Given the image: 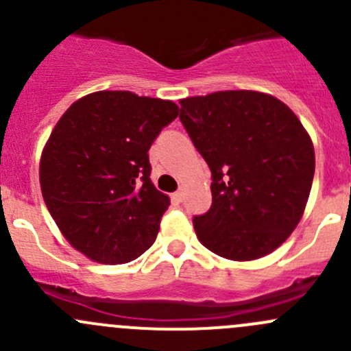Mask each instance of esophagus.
Wrapping results in <instances>:
<instances>
[{"instance_id":"esophagus-1","label":"esophagus","mask_w":351,"mask_h":351,"mask_svg":"<svg viewBox=\"0 0 351 351\" xmlns=\"http://www.w3.org/2000/svg\"><path fill=\"white\" fill-rule=\"evenodd\" d=\"M171 200L175 202V204H180V202L183 200V192H182V190H178V192L173 193V195H171Z\"/></svg>"}]
</instances>
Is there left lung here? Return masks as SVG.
Instances as JSON below:
<instances>
[{
  "label": "left lung",
  "mask_w": 351,
  "mask_h": 351,
  "mask_svg": "<svg viewBox=\"0 0 351 351\" xmlns=\"http://www.w3.org/2000/svg\"><path fill=\"white\" fill-rule=\"evenodd\" d=\"M180 120L212 173V207L193 219L198 241L232 261L263 258L300 222L314 146L284 101L253 90L180 100Z\"/></svg>",
  "instance_id": "1"
}]
</instances>
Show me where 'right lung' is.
I'll list each match as a JSON object with an SVG mask.
<instances>
[{
	"label": "right lung",
	"instance_id": "1",
	"mask_svg": "<svg viewBox=\"0 0 351 351\" xmlns=\"http://www.w3.org/2000/svg\"><path fill=\"white\" fill-rule=\"evenodd\" d=\"M178 105L132 91H95L58 120L40 156L45 205L73 247L129 263L156 241L169 197L151 182L149 151Z\"/></svg>",
	"mask_w": 351,
	"mask_h": 351
}]
</instances>
